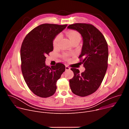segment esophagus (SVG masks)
Masks as SVG:
<instances>
[{
  "label": "esophagus",
  "instance_id": "34e87169",
  "mask_svg": "<svg viewBox=\"0 0 129 129\" xmlns=\"http://www.w3.org/2000/svg\"><path fill=\"white\" fill-rule=\"evenodd\" d=\"M70 69V67H69L68 66H65V69H66V70H69Z\"/></svg>",
  "mask_w": 129,
  "mask_h": 129
}]
</instances>
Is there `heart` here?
I'll return each instance as SVG.
<instances>
[{"instance_id":"heart-1","label":"heart","mask_w":129,"mask_h":129,"mask_svg":"<svg viewBox=\"0 0 129 129\" xmlns=\"http://www.w3.org/2000/svg\"><path fill=\"white\" fill-rule=\"evenodd\" d=\"M67 36L72 43L77 41V40H80V39H81V36H80V34L78 31H75V30L69 31L67 33ZM60 38H61L60 35L57 36L55 38V39H54L53 42V44L54 46L56 47L58 46L59 42L60 41Z\"/></svg>"}]
</instances>
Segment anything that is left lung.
<instances>
[{"label": "left lung", "instance_id": "8db88e82", "mask_svg": "<svg viewBox=\"0 0 129 129\" xmlns=\"http://www.w3.org/2000/svg\"><path fill=\"white\" fill-rule=\"evenodd\" d=\"M68 28L78 31L81 35L83 45L79 58L85 68L80 73L79 69L71 68L74 76L69 80L72 92L80 96H86L100 86L108 67V47L104 36L93 25L86 23L69 25Z\"/></svg>", "mask_w": 129, "mask_h": 129}]
</instances>
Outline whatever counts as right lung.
Wrapping results in <instances>:
<instances>
[{"label":"right lung","mask_w":129,"mask_h":129,"mask_svg":"<svg viewBox=\"0 0 129 129\" xmlns=\"http://www.w3.org/2000/svg\"><path fill=\"white\" fill-rule=\"evenodd\" d=\"M67 24H42L25 37L20 50L21 70L29 89L36 95L48 98L56 91V83L65 70L58 63L51 67L45 64L46 56L53 49V41Z\"/></svg>","instance_id":"add662e5"}]
</instances>
